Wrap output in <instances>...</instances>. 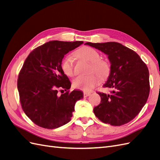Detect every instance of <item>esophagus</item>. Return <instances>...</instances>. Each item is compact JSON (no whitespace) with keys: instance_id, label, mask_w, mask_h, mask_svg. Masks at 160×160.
<instances>
[{"instance_id":"1","label":"esophagus","mask_w":160,"mask_h":160,"mask_svg":"<svg viewBox=\"0 0 160 160\" xmlns=\"http://www.w3.org/2000/svg\"><path fill=\"white\" fill-rule=\"evenodd\" d=\"M91 93H88V92H84L83 93V96L84 98H87V97H88Z\"/></svg>"}]
</instances>
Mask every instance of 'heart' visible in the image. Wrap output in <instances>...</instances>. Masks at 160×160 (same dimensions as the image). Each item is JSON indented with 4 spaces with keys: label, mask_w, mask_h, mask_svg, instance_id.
Segmentation results:
<instances>
[{
    "label": "heart",
    "mask_w": 160,
    "mask_h": 160,
    "mask_svg": "<svg viewBox=\"0 0 160 160\" xmlns=\"http://www.w3.org/2000/svg\"><path fill=\"white\" fill-rule=\"evenodd\" d=\"M75 55L91 62L89 72H94L101 78H105L108 76L109 72V67L107 62L100 59L99 53L95 49L89 47H83L78 49ZM61 67L64 73L71 77L74 74L73 59L71 55L65 56L61 61ZM99 77L94 74H90L85 76H79L76 77L72 82L73 87L77 89L84 91H90L95 88L99 83Z\"/></svg>",
    "instance_id": "1"
}]
</instances>
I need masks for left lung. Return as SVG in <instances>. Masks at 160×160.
I'll return each mask as SVG.
<instances>
[{
	"label": "left lung",
	"mask_w": 160,
	"mask_h": 160,
	"mask_svg": "<svg viewBox=\"0 0 160 160\" xmlns=\"http://www.w3.org/2000/svg\"><path fill=\"white\" fill-rule=\"evenodd\" d=\"M85 45L108 56L110 73L103 88L112 89L111 94L98 93L101 103L93 112L101 122L119 126L131 122L146 103L149 93L147 65L134 51L119 42H108Z\"/></svg>",
	"instance_id": "left-lung-1"
}]
</instances>
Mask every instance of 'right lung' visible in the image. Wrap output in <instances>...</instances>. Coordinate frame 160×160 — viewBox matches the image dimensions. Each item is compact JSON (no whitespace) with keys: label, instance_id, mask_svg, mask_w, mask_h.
Segmentation results:
<instances>
[{"label":"right lung","instance_id":"add662e5","mask_svg":"<svg viewBox=\"0 0 160 160\" xmlns=\"http://www.w3.org/2000/svg\"><path fill=\"white\" fill-rule=\"evenodd\" d=\"M83 41L47 42L34 49L19 72L17 88L24 112L41 128L55 129L69 122L75 105L83 98L79 90L61 96L58 89L71 88V82L62 72L61 62L64 56Z\"/></svg>","mask_w":160,"mask_h":160}]
</instances>
